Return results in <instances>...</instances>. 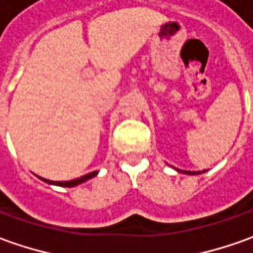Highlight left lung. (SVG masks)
Listing matches in <instances>:
<instances>
[{"instance_id": "obj_1", "label": "left lung", "mask_w": 253, "mask_h": 253, "mask_svg": "<svg viewBox=\"0 0 253 253\" xmlns=\"http://www.w3.org/2000/svg\"><path fill=\"white\" fill-rule=\"evenodd\" d=\"M181 173H186V174H199V173H203V171H206V170H203V171H189V170H179Z\"/></svg>"}]
</instances>
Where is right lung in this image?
Instances as JSON below:
<instances>
[{"label":"right lung","instance_id":"right-lung-1","mask_svg":"<svg viewBox=\"0 0 253 253\" xmlns=\"http://www.w3.org/2000/svg\"><path fill=\"white\" fill-rule=\"evenodd\" d=\"M97 173L98 171H91V173H88V174H85V176H82V177H79V179H74V180H69V181H52V180H47V179H41L46 181V183H49V184H56V186H62V187H74V186H77V184H82L84 183L85 180L91 179L94 176H97Z\"/></svg>","mask_w":253,"mask_h":253}]
</instances>
